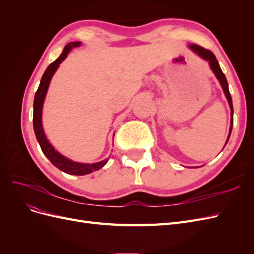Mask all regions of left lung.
Returning <instances> with one entry per match:
<instances>
[{
	"label": "left lung",
	"instance_id": "left-lung-1",
	"mask_svg": "<svg viewBox=\"0 0 254 254\" xmlns=\"http://www.w3.org/2000/svg\"><path fill=\"white\" fill-rule=\"evenodd\" d=\"M189 48L191 52L195 53L196 55H198L201 59H203L204 61H207V63H209L210 68L212 70V72L214 73L215 77H216L217 80L219 81V84L221 86V89H222V91H224L225 96H226L227 101H228L230 110H231V120H230V129H229V134H228L227 141H226V144H225V146H226L229 139H230V135H231L232 127H233V105H232L231 94H230V92H229L227 78H226L225 74L222 73V71H221V68L219 66V64H218L216 57H215V55L211 51H207V50H205L201 47H199V45H196V44H189ZM225 146H224V148H225ZM224 148H222V149H224ZM195 168H197V167H195Z\"/></svg>",
	"mask_w": 254,
	"mask_h": 254
}]
</instances>
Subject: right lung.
I'll use <instances>...</instances> for the list:
<instances>
[{"label": "right lung", "instance_id": "right-lung-1", "mask_svg": "<svg viewBox=\"0 0 254 254\" xmlns=\"http://www.w3.org/2000/svg\"><path fill=\"white\" fill-rule=\"evenodd\" d=\"M81 45V42H70L67 43L61 55L52 63L45 70L44 74L42 75V78L40 80L39 88H38L35 99H34V117H33V123H34V130L35 134L37 137V141L39 143L40 147L42 149V152L44 156L47 157L54 166H56L58 170L64 172L68 175H75V176H83L93 173L95 171H98L99 168L105 166L108 162V158L104 159L103 161H99V162L95 163H81V162H76L71 159L66 158L65 156L61 155V153L55 149V147L51 144L49 139L47 137V134L44 132L43 125H42V111H43V105L45 97L48 94V90L50 87L51 80L53 78L54 74L56 73L60 64L66 58L68 53L72 51L74 48H78Z\"/></svg>", "mask_w": 254, "mask_h": 254}]
</instances>
